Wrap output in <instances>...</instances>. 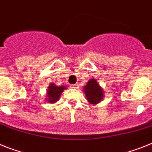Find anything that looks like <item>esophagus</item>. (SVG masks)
<instances>
[{
    "instance_id": "obj_1",
    "label": "esophagus",
    "mask_w": 152,
    "mask_h": 152,
    "mask_svg": "<svg viewBox=\"0 0 152 152\" xmlns=\"http://www.w3.org/2000/svg\"><path fill=\"white\" fill-rule=\"evenodd\" d=\"M78 86H78L77 84H75V85L71 86V88H72V89H77Z\"/></svg>"
}]
</instances>
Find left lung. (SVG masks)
I'll list each match as a JSON object with an SVG mask.
<instances>
[{"mask_svg":"<svg viewBox=\"0 0 152 152\" xmlns=\"http://www.w3.org/2000/svg\"><path fill=\"white\" fill-rule=\"evenodd\" d=\"M83 91L85 93L86 99L91 105H96L97 103H99L105 96L103 89L100 86L97 80L95 78L90 79V80L87 82Z\"/></svg>","mask_w":152,"mask_h":152,"instance_id":"left-lung-1","label":"left lung"}]
</instances>
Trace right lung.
<instances>
[{
    "label": "right lung",
    "instance_id": "add662e5",
    "mask_svg": "<svg viewBox=\"0 0 152 152\" xmlns=\"http://www.w3.org/2000/svg\"><path fill=\"white\" fill-rule=\"evenodd\" d=\"M66 86H57L53 83H51L47 90V96L46 100L49 103H55L58 100L60 99L61 93L64 89H66Z\"/></svg>",
    "mask_w": 152,
    "mask_h": 152
}]
</instances>
